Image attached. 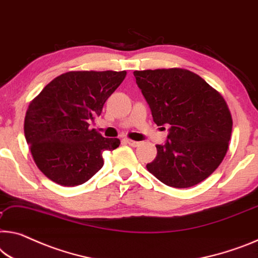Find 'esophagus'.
<instances>
[{
  "label": "esophagus",
  "mask_w": 258,
  "mask_h": 258,
  "mask_svg": "<svg viewBox=\"0 0 258 258\" xmlns=\"http://www.w3.org/2000/svg\"><path fill=\"white\" fill-rule=\"evenodd\" d=\"M126 144H129L130 146H133V148H137V146H140L141 143L140 142H135V141H132V140H128V138H125V140H123Z\"/></svg>",
  "instance_id": "esophagus-1"
}]
</instances>
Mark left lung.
<instances>
[{"instance_id": "8db88e82", "label": "left lung", "mask_w": 258, "mask_h": 258, "mask_svg": "<svg viewBox=\"0 0 258 258\" xmlns=\"http://www.w3.org/2000/svg\"><path fill=\"white\" fill-rule=\"evenodd\" d=\"M154 123L168 125L167 141L146 165L173 188H189L209 177L223 161L232 134L224 98L203 78L184 69L134 71Z\"/></svg>"}]
</instances>
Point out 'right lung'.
<instances>
[{
  "label": "right lung",
  "instance_id": "add662e5",
  "mask_svg": "<svg viewBox=\"0 0 258 258\" xmlns=\"http://www.w3.org/2000/svg\"><path fill=\"white\" fill-rule=\"evenodd\" d=\"M125 71H70L53 79L31 102L24 134L38 168L55 183H85L104 166L102 152L120 145L90 130Z\"/></svg>",
  "mask_w": 258,
  "mask_h": 258
}]
</instances>
